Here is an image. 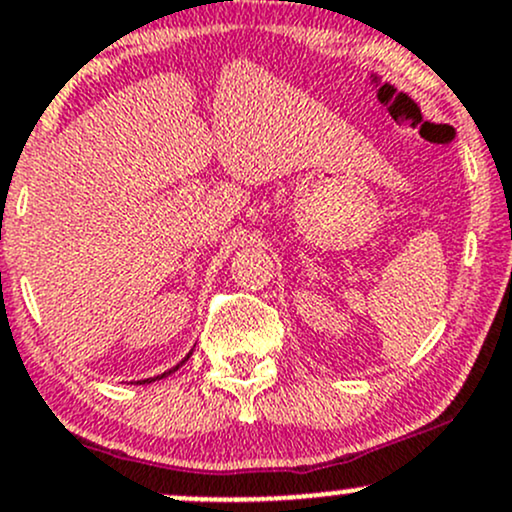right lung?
Masks as SVG:
<instances>
[{
	"instance_id": "1",
	"label": "right lung",
	"mask_w": 512,
	"mask_h": 512,
	"mask_svg": "<svg viewBox=\"0 0 512 512\" xmlns=\"http://www.w3.org/2000/svg\"><path fill=\"white\" fill-rule=\"evenodd\" d=\"M184 360H188V355H186ZM184 360H181V363H184ZM181 363H179V365H181ZM179 365H176L174 370H179ZM174 370H169V373H174ZM169 373H164V375H157V378H149V380H139V383H152V380H161V378H166V375H169Z\"/></svg>"
}]
</instances>
